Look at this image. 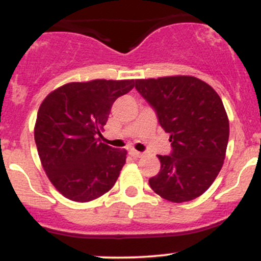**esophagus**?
<instances>
[{
    "label": "esophagus",
    "instance_id": "esophagus-1",
    "mask_svg": "<svg viewBox=\"0 0 261 261\" xmlns=\"http://www.w3.org/2000/svg\"><path fill=\"white\" fill-rule=\"evenodd\" d=\"M130 154L133 155L134 158H141L143 155V153H141V152H139V151H136V149H131L130 151Z\"/></svg>",
    "mask_w": 261,
    "mask_h": 261
}]
</instances>
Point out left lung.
<instances>
[{"label": "left lung", "mask_w": 261, "mask_h": 261, "mask_svg": "<svg viewBox=\"0 0 261 261\" xmlns=\"http://www.w3.org/2000/svg\"><path fill=\"white\" fill-rule=\"evenodd\" d=\"M136 89L153 107L173 151L158 155L161 170L149 178L155 194L172 202L202 195L223 166L229 121L220 95L193 76L136 80Z\"/></svg>", "instance_id": "8db88e82"}]
</instances>
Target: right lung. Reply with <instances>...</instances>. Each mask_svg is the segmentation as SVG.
<instances>
[{
  "label": "right lung",
  "instance_id": "right-lung-1",
  "mask_svg": "<svg viewBox=\"0 0 261 261\" xmlns=\"http://www.w3.org/2000/svg\"><path fill=\"white\" fill-rule=\"evenodd\" d=\"M135 80L71 82L46 95L38 110L34 140L41 166L59 193L77 202L104 195L118 180L126 149L100 142L113 103Z\"/></svg>",
  "mask_w": 261,
  "mask_h": 261
}]
</instances>
